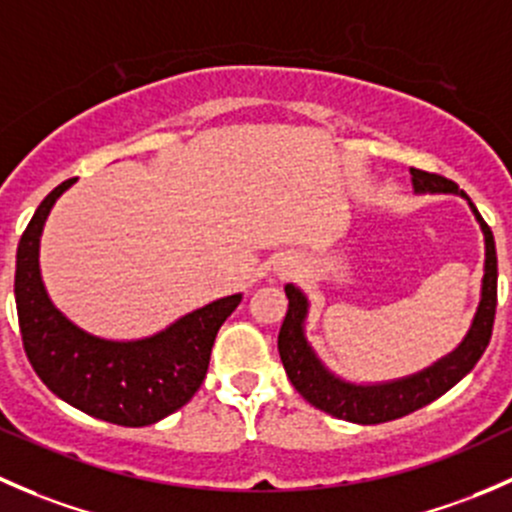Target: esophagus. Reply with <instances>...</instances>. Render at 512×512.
I'll use <instances>...</instances> for the list:
<instances>
[{
	"label": "esophagus",
	"instance_id": "esophagus-1",
	"mask_svg": "<svg viewBox=\"0 0 512 512\" xmlns=\"http://www.w3.org/2000/svg\"><path fill=\"white\" fill-rule=\"evenodd\" d=\"M276 271H278V276H288V273L293 271V263H283V266H278Z\"/></svg>",
	"mask_w": 512,
	"mask_h": 512
}]
</instances>
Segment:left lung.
<instances>
[{"label":"left lung","instance_id":"8db88e82","mask_svg":"<svg viewBox=\"0 0 512 512\" xmlns=\"http://www.w3.org/2000/svg\"><path fill=\"white\" fill-rule=\"evenodd\" d=\"M409 172H412V187L416 194H458L471 207L473 217L483 231V241H486L481 300H478L476 315H473L466 337L458 342V347H453L449 355H444L424 370L407 374V377L360 384L337 377L333 370L323 365L318 352L305 337V318H308L310 308L308 298L298 286L286 283L288 313L281 325V333H278V352H281V362L286 367L288 379L305 402H310L320 412L335 416V419L352 421V424H382V421L399 419V416H407L426 407L441 394L449 392L453 384L461 382L473 370V365L481 360L488 342H491L495 293H498V258H495L491 226L478 214L471 197L463 189H458L451 179L414 170V167Z\"/></svg>","mask_w":512,"mask_h":512}]
</instances>
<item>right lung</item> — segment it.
<instances>
[{"label":"right lung","mask_w":512,"mask_h":512,"mask_svg":"<svg viewBox=\"0 0 512 512\" xmlns=\"http://www.w3.org/2000/svg\"><path fill=\"white\" fill-rule=\"evenodd\" d=\"M73 182H61L39 204L19 241L14 298L26 357L41 382L83 414L150 426L194 397L207 377L214 337L241 293L212 300L140 340H108L78 328L49 298L39 266L46 219Z\"/></svg>","instance_id":"add662e5"}]
</instances>
